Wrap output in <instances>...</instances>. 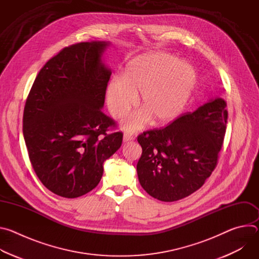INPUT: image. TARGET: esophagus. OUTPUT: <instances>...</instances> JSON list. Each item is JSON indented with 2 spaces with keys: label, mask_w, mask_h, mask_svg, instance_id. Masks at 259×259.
Masks as SVG:
<instances>
[{
  "label": "esophagus",
  "mask_w": 259,
  "mask_h": 259,
  "mask_svg": "<svg viewBox=\"0 0 259 259\" xmlns=\"http://www.w3.org/2000/svg\"><path fill=\"white\" fill-rule=\"evenodd\" d=\"M133 139H134V137H133L132 135L128 134V133H125L124 136H123V141H124V142H128V141H131V140H133Z\"/></svg>",
  "instance_id": "esophagus-1"
}]
</instances>
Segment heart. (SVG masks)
Returning <instances> with one entry per match:
<instances>
[{
	"label": "heart",
	"instance_id": "b5f03b06",
	"mask_svg": "<svg viewBox=\"0 0 259 259\" xmlns=\"http://www.w3.org/2000/svg\"><path fill=\"white\" fill-rule=\"evenodd\" d=\"M195 68L168 53L155 52L131 60L123 77L114 78L106 88V104L115 119L124 117L137 103L143 108L131 114L122 124L134 132L151 118L155 125H167L178 119L188 106L197 85Z\"/></svg>",
	"mask_w": 259,
	"mask_h": 259
}]
</instances>
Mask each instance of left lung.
Masks as SVG:
<instances>
[{
	"instance_id": "obj_1",
	"label": "left lung",
	"mask_w": 259,
	"mask_h": 259,
	"mask_svg": "<svg viewBox=\"0 0 259 259\" xmlns=\"http://www.w3.org/2000/svg\"><path fill=\"white\" fill-rule=\"evenodd\" d=\"M227 121V102L216 97L165 128L140 134L137 175L143 190L163 202L198 191L217 164Z\"/></svg>"
}]
</instances>
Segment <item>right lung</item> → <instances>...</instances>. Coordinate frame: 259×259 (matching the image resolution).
Wrapping results in <instances>:
<instances>
[{
  "mask_svg": "<svg viewBox=\"0 0 259 259\" xmlns=\"http://www.w3.org/2000/svg\"><path fill=\"white\" fill-rule=\"evenodd\" d=\"M109 42L62 49L42 67L27 96L23 137L31 166L44 186L73 199L97 187L103 163L122 144L107 134L115 121L102 113L112 70L102 61Z\"/></svg>",
  "mask_w": 259,
  "mask_h": 259,
  "instance_id": "add662e5",
  "label": "right lung"
}]
</instances>
